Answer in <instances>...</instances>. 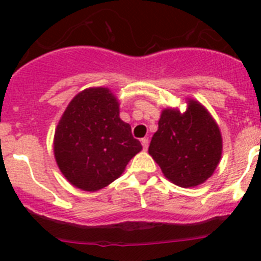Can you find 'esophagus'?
<instances>
[{"instance_id":"1","label":"esophagus","mask_w":261,"mask_h":261,"mask_svg":"<svg viewBox=\"0 0 261 261\" xmlns=\"http://www.w3.org/2000/svg\"><path fill=\"white\" fill-rule=\"evenodd\" d=\"M141 144H142V147H144V150H147V146H149V140H147V138H142Z\"/></svg>"}]
</instances>
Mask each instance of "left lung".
<instances>
[{"instance_id":"left-lung-1","label":"left lung","mask_w":261,"mask_h":261,"mask_svg":"<svg viewBox=\"0 0 261 261\" xmlns=\"http://www.w3.org/2000/svg\"><path fill=\"white\" fill-rule=\"evenodd\" d=\"M149 154L168 180L183 188L204 183L222 154L220 128L201 103L188 99L186 112L162 111Z\"/></svg>"}]
</instances>
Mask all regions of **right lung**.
I'll return each mask as SVG.
<instances>
[{"label":"right lung","mask_w":261,"mask_h":261,"mask_svg":"<svg viewBox=\"0 0 261 261\" xmlns=\"http://www.w3.org/2000/svg\"><path fill=\"white\" fill-rule=\"evenodd\" d=\"M141 142L119 116V102L106 87H91L71 99L55 132L57 166L80 190H102L123 174Z\"/></svg>","instance_id":"obj_1"}]
</instances>
